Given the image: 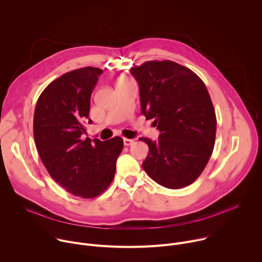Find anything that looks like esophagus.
<instances>
[{
	"mask_svg": "<svg viewBox=\"0 0 262 262\" xmlns=\"http://www.w3.org/2000/svg\"><path fill=\"white\" fill-rule=\"evenodd\" d=\"M123 143H124V145L125 146H129V145H133L134 144V140H132V139H123Z\"/></svg>",
	"mask_w": 262,
	"mask_h": 262,
	"instance_id": "1",
	"label": "esophagus"
}]
</instances>
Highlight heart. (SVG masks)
I'll use <instances>...</instances> for the list:
<instances>
[{"label":"heart","mask_w":262,"mask_h":262,"mask_svg":"<svg viewBox=\"0 0 262 262\" xmlns=\"http://www.w3.org/2000/svg\"><path fill=\"white\" fill-rule=\"evenodd\" d=\"M128 83H134L130 79L126 78V77H120L118 79V82H117V85H122V84H128Z\"/></svg>","instance_id":"heart-1"}]
</instances>
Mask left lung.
Listing matches in <instances>:
<instances>
[{
  "label": "left lung",
  "instance_id": "obj_1",
  "mask_svg": "<svg viewBox=\"0 0 262 262\" xmlns=\"http://www.w3.org/2000/svg\"><path fill=\"white\" fill-rule=\"evenodd\" d=\"M139 84L142 114L155 119L158 141L140 138L149 151L142 166L157 183L177 190L193 183L214 146L216 118L203 81L176 62L147 61L130 69Z\"/></svg>",
  "mask_w": 262,
  "mask_h": 262
}]
</instances>
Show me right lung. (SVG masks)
<instances>
[{
	"label": "right lung",
	"instance_id": "add662e5",
	"mask_svg": "<svg viewBox=\"0 0 262 262\" xmlns=\"http://www.w3.org/2000/svg\"><path fill=\"white\" fill-rule=\"evenodd\" d=\"M102 70L83 67L64 73L40 94L34 112V141L52 178L68 193L94 198L113 181L123 140H83L90 97Z\"/></svg>",
	"mask_w": 262,
	"mask_h": 262
}]
</instances>
